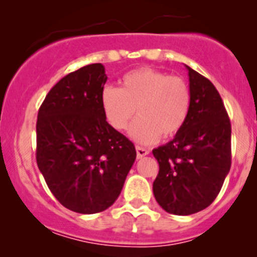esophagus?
I'll return each instance as SVG.
<instances>
[{"mask_svg": "<svg viewBox=\"0 0 257 257\" xmlns=\"http://www.w3.org/2000/svg\"><path fill=\"white\" fill-rule=\"evenodd\" d=\"M150 153L149 149L147 148H143V147H136V154H138V158H143L145 155H148Z\"/></svg>", "mask_w": 257, "mask_h": 257, "instance_id": "obj_1", "label": "esophagus"}]
</instances>
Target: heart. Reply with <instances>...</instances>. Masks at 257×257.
I'll list each match as a JSON object with an SVG mask.
<instances>
[{
	"instance_id": "obj_1",
	"label": "heart",
	"mask_w": 257,
	"mask_h": 257,
	"mask_svg": "<svg viewBox=\"0 0 257 257\" xmlns=\"http://www.w3.org/2000/svg\"><path fill=\"white\" fill-rule=\"evenodd\" d=\"M190 104L191 94L182 77L152 67L127 72L119 88L105 86L100 93L102 110L114 130H126L136 110L130 136L140 144L175 136L187 119Z\"/></svg>"
}]
</instances>
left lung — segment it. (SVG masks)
Here are the masks:
<instances>
[{"mask_svg":"<svg viewBox=\"0 0 257 257\" xmlns=\"http://www.w3.org/2000/svg\"><path fill=\"white\" fill-rule=\"evenodd\" d=\"M188 70L191 104L175 139L153 150L159 172L153 183L167 213L190 215L208 208L219 194L232 163L230 121L209 79Z\"/></svg>","mask_w":257,"mask_h":257,"instance_id":"obj_1","label":"left lung"}]
</instances>
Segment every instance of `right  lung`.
<instances>
[{
	"mask_svg": "<svg viewBox=\"0 0 257 257\" xmlns=\"http://www.w3.org/2000/svg\"><path fill=\"white\" fill-rule=\"evenodd\" d=\"M102 63L66 75L47 94L37 119V164L65 208L94 214L121 194L136 158L134 144L107 122Z\"/></svg>",
	"mask_w": 257,
	"mask_h": 257,
	"instance_id": "right-lung-1",
	"label": "right lung"
}]
</instances>
